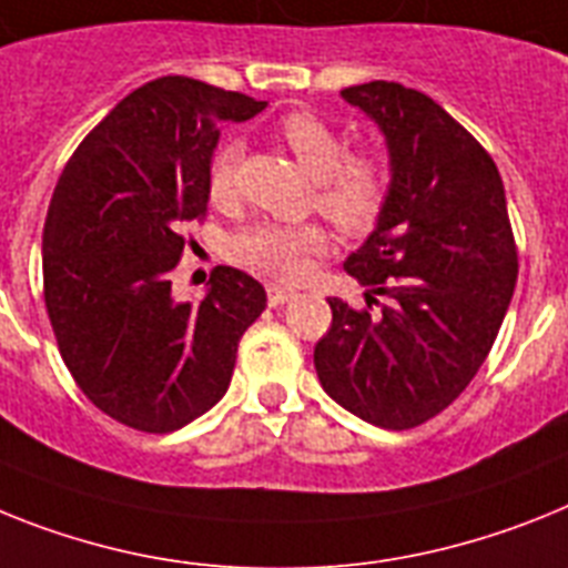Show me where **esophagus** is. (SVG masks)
Masks as SVG:
<instances>
[{"label": "esophagus", "mask_w": 568, "mask_h": 568, "mask_svg": "<svg viewBox=\"0 0 568 568\" xmlns=\"http://www.w3.org/2000/svg\"><path fill=\"white\" fill-rule=\"evenodd\" d=\"M292 297V288H285V285H268V306H283V303H288Z\"/></svg>", "instance_id": "34e87169"}]
</instances>
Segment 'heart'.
Masks as SVG:
<instances>
[{"instance_id": "obj_1", "label": "heart", "mask_w": 568, "mask_h": 568, "mask_svg": "<svg viewBox=\"0 0 568 568\" xmlns=\"http://www.w3.org/2000/svg\"><path fill=\"white\" fill-rule=\"evenodd\" d=\"M297 164L317 181V211L341 231H366L387 199V166L369 152H346V141L335 126L312 112L283 118L276 130ZM242 159L240 141L219 144L207 164V195L216 207L236 199V166ZM323 247L317 225H274L260 222L233 240V260L260 274L294 280L306 271V260Z\"/></svg>"}]
</instances>
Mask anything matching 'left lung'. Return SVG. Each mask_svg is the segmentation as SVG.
Returning a JSON list of instances; mask_svg holds the SVG:
<instances>
[{
    "label": "left lung",
    "mask_w": 568,
    "mask_h": 568,
    "mask_svg": "<svg viewBox=\"0 0 568 568\" xmlns=\"http://www.w3.org/2000/svg\"><path fill=\"white\" fill-rule=\"evenodd\" d=\"M341 98L387 146L384 207L343 262L366 306L384 303L373 314L328 297L314 369L352 416L407 430L454 404L485 364L511 306L517 247L497 164L436 100L387 80Z\"/></svg>",
    "instance_id": "1"
}]
</instances>
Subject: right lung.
Masks as SVG:
<instances>
[{
	"mask_svg": "<svg viewBox=\"0 0 568 568\" xmlns=\"http://www.w3.org/2000/svg\"><path fill=\"white\" fill-rule=\"evenodd\" d=\"M265 106L193 78L152 80L83 138L57 181L42 231L45 308L71 378L114 422L179 430L231 387L265 288L222 265L187 303L170 271L181 225L207 211L219 123Z\"/></svg>",
	"mask_w": 568,
	"mask_h": 568,
	"instance_id": "add662e5",
	"label": "right lung"
}]
</instances>
